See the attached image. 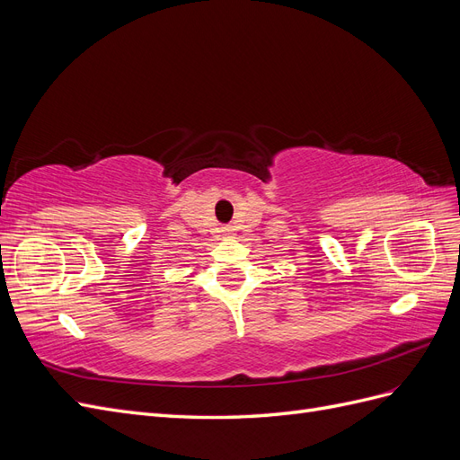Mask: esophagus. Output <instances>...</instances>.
I'll use <instances>...</instances> for the list:
<instances>
[{"label":"esophagus","instance_id":"obj_1","mask_svg":"<svg viewBox=\"0 0 460 460\" xmlns=\"http://www.w3.org/2000/svg\"><path fill=\"white\" fill-rule=\"evenodd\" d=\"M225 232H226V234H230V232H232V230H230V228H225Z\"/></svg>","mask_w":460,"mask_h":460}]
</instances>
